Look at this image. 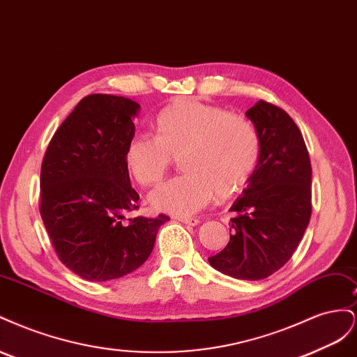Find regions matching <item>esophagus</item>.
Returning a JSON list of instances; mask_svg holds the SVG:
<instances>
[{
  "label": "esophagus",
  "instance_id": "esophagus-1",
  "mask_svg": "<svg viewBox=\"0 0 357 357\" xmlns=\"http://www.w3.org/2000/svg\"><path fill=\"white\" fill-rule=\"evenodd\" d=\"M174 219L181 222V223L190 225V226H195V225L199 223V219H197V218H186V215H174Z\"/></svg>",
  "mask_w": 357,
  "mask_h": 357
}]
</instances>
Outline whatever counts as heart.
I'll list each match as a JSON object with an SVG mask.
<instances>
[{"label": "heart", "instance_id": "obj_1", "mask_svg": "<svg viewBox=\"0 0 357 357\" xmlns=\"http://www.w3.org/2000/svg\"><path fill=\"white\" fill-rule=\"evenodd\" d=\"M155 137L135 134L125 146V165L143 188L156 186L172 160L185 171L159 186L150 202L160 211L188 215L208 205L218 193H238L257 164L261 139L241 114L193 98H178L155 119Z\"/></svg>", "mask_w": 357, "mask_h": 357}]
</instances>
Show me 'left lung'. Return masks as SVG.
Masks as SVG:
<instances>
[{"instance_id": "8db88e82", "label": "left lung", "mask_w": 357, "mask_h": 357, "mask_svg": "<svg viewBox=\"0 0 357 357\" xmlns=\"http://www.w3.org/2000/svg\"><path fill=\"white\" fill-rule=\"evenodd\" d=\"M245 116L257 129L261 153L231 207L229 243L208 262L234 278L262 280L289 261L310 223L311 162L299 128L283 109L261 100Z\"/></svg>"}]
</instances>
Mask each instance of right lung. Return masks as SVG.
<instances>
[{"label": "right lung", "mask_w": 357, "mask_h": 357, "mask_svg": "<svg viewBox=\"0 0 357 357\" xmlns=\"http://www.w3.org/2000/svg\"><path fill=\"white\" fill-rule=\"evenodd\" d=\"M138 110L139 104L123 96H84L43 158V223L59 261L88 282L135 271L152 253L159 226L169 220L159 214L125 222L139 199L123 159Z\"/></svg>", "instance_id": "1"}]
</instances>
